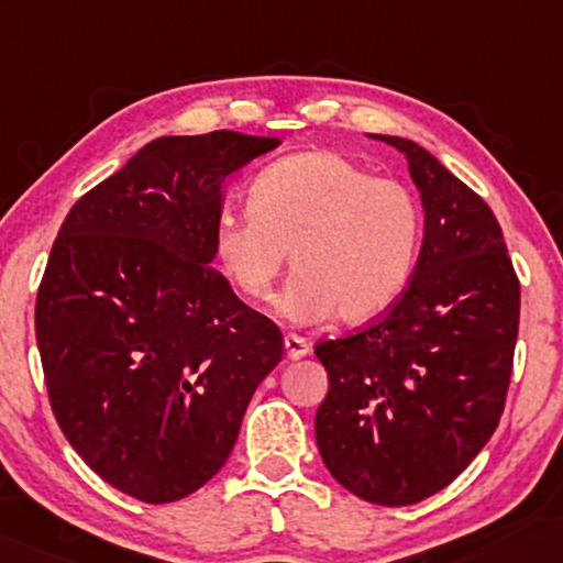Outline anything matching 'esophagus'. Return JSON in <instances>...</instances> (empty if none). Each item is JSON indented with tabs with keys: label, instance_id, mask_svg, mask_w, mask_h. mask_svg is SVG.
<instances>
[{
	"label": "esophagus",
	"instance_id": "esophagus-1",
	"mask_svg": "<svg viewBox=\"0 0 563 563\" xmlns=\"http://www.w3.org/2000/svg\"><path fill=\"white\" fill-rule=\"evenodd\" d=\"M285 357L288 360H303V357H308V354H311V346H308V342L303 336H296V334H288L285 336Z\"/></svg>",
	"mask_w": 563,
	"mask_h": 563
}]
</instances>
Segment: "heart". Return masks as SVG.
Returning <instances> with one entry per match:
<instances>
[{
	"mask_svg": "<svg viewBox=\"0 0 563 563\" xmlns=\"http://www.w3.org/2000/svg\"><path fill=\"white\" fill-rule=\"evenodd\" d=\"M247 209L217 219L213 263L244 298L265 300L290 252L296 275L278 298L285 319L367 323L408 288L423 211L400 180L375 178L334 150H306L252 180Z\"/></svg>",
	"mask_w": 563,
	"mask_h": 563,
	"instance_id": "heart-1",
	"label": "heart"
}]
</instances>
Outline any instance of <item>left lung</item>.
<instances>
[{"label":"left lung","instance_id":"1","mask_svg":"<svg viewBox=\"0 0 563 563\" xmlns=\"http://www.w3.org/2000/svg\"><path fill=\"white\" fill-rule=\"evenodd\" d=\"M369 137L406 155L423 244L383 321L316 344L329 372L316 443L339 485L400 508L451 485L500 423L520 283L495 213L470 186L413 140Z\"/></svg>","mask_w":563,"mask_h":563}]
</instances>
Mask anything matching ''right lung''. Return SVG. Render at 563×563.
Masks as SVG:
<instances>
[{
    "label": "right lung",
    "instance_id": "1",
    "mask_svg": "<svg viewBox=\"0 0 563 563\" xmlns=\"http://www.w3.org/2000/svg\"><path fill=\"white\" fill-rule=\"evenodd\" d=\"M278 137H157L63 221L35 303L60 431L142 503L184 500L232 454L283 334L211 267L224 180Z\"/></svg>",
    "mask_w": 563,
    "mask_h": 563
}]
</instances>
